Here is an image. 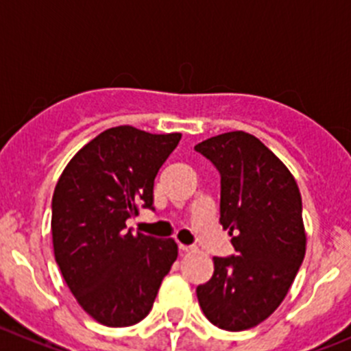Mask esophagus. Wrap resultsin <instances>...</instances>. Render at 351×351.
Wrapping results in <instances>:
<instances>
[{"label":"esophagus","mask_w":351,"mask_h":351,"mask_svg":"<svg viewBox=\"0 0 351 351\" xmlns=\"http://www.w3.org/2000/svg\"><path fill=\"white\" fill-rule=\"evenodd\" d=\"M178 247H180V251H182V253H192V251L195 250L194 245H186V244H180Z\"/></svg>","instance_id":"1"}]
</instances>
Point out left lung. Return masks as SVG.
Wrapping results in <instances>:
<instances>
[{
    "label": "left lung",
    "mask_w": 351,
    "mask_h": 351,
    "mask_svg": "<svg viewBox=\"0 0 351 351\" xmlns=\"http://www.w3.org/2000/svg\"><path fill=\"white\" fill-rule=\"evenodd\" d=\"M220 173V223L235 256H215V274L197 286L211 324L225 330L258 326L286 298L304 258L301 194L282 160L256 136L230 131L194 147Z\"/></svg>",
    "instance_id": "left-lung-1"
}]
</instances>
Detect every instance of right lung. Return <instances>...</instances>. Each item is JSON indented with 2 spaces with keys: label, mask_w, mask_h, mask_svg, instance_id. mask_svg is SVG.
<instances>
[{
  "label": "right lung",
  "mask_w": 351,
  "mask_h": 351,
  "mask_svg": "<svg viewBox=\"0 0 351 351\" xmlns=\"http://www.w3.org/2000/svg\"><path fill=\"white\" fill-rule=\"evenodd\" d=\"M180 138L110 128L72 157L55 186V260L77 303L104 326L145 319L178 256L173 239L135 235L126 220L154 209V180Z\"/></svg>",
  "instance_id": "obj_1"
}]
</instances>
